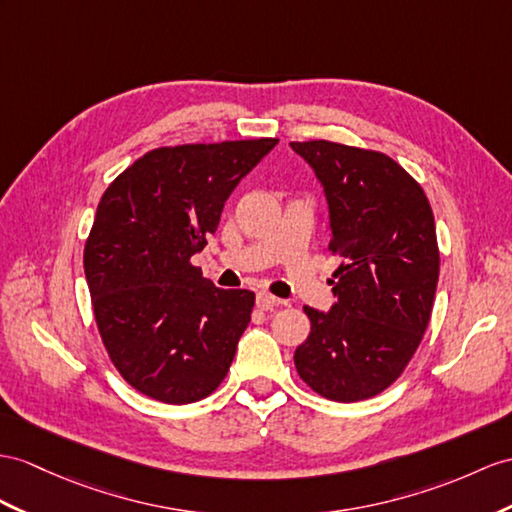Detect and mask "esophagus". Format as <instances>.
I'll list each match as a JSON object with an SVG mask.
<instances>
[{"label":"esophagus","instance_id":"esophagus-1","mask_svg":"<svg viewBox=\"0 0 512 512\" xmlns=\"http://www.w3.org/2000/svg\"><path fill=\"white\" fill-rule=\"evenodd\" d=\"M278 304H280V299L273 297V295L267 293V291L256 295V306H258L260 310H271V308H276Z\"/></svg>","mask_w":512,"mask_h":512}]
</instances>
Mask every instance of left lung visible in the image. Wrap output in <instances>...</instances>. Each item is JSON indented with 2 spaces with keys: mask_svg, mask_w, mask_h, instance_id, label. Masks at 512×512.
<instances>
[{
  "mask_svg": "<svg viewBox=\"0 0 512 512\" xmlns=\"http://www.w3.org/2000/svg\"><path fill=\"white\" fill-rule=\"evenodd\" d=\"M330 206L334 271L330 313L304 306L308 339L295 369L332 402H360L402 376L428 328L439 282L434 215L421 184L376 149L293 141Z\"/></svg>",
  "mask_w": 512,
  "mask_h": 512,
  "instance_id": "1",
  "label": "left lung"
}]
</instances>
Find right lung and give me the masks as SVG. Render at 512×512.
Returning a JSON list of instances; mask_svg holds the SVG:
<instances>
[{"instance_id": "right-lung-1", "label": "right lung", "mask_w": 512, "mask_h": 512, "mask_svg": "<svg viewBox=\"0 0 512 512\" xmlns=\"http://www.w3.org/2000/svg\"><path fill=\"white\" fill-rule=\"evenodd\" d=\"M278 139L156 147L99 199L84 273L110 363L132 389L191 404L219 389L256 295L217 289L191 263L223 204Z\"/></svg>"}]
</instances>
